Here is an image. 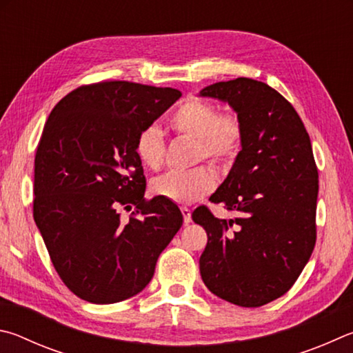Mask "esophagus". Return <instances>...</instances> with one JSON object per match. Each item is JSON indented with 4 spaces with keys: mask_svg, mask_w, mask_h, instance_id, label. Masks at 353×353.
<instances>
[{
    "mask_svg": "<svg viewBox=\"0 0 353 353\" xmlns=\"http://www.w3.org/2000/svg\"><path fill=\"white\" fill-rule=\"evenodd\" d=\"M181 212H183V217H184V223L189 225L190 221H192V215H190V209L189 208H181Z\"/></svg>",
    "mask_w": 353,
    "mask_h": 353,
    "instance_id": "obj_1",
    "label": "esophagus"
}]
</instances>
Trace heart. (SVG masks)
<instances>
[{
	"label": "heart",
	"instance_id": "b5f03b06",
	"mask_svg": "<svg viewBox=\"0 0 353 353\" xmlns=\"http://www.w3.org/2000/svg\"><path fill=\"white\" fill-rule=\"evenodd\" d=\"M169 127L176 134L195 139V161L208 159L219 167L230 165L239 157L245 141V127L234 111H221L201 97H188L169 116ZM136 157L147 169L164 164L165 142L154 125L141 130L134 142ZM217 175L208 165L189 172H169L152 181V192L176 205H190L212 192Z\"/></svg>",
	"mask_w": 353,
	"mask_h": 353
}]
</instances>
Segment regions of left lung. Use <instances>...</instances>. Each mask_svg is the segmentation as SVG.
I'll return each instance as SVG.
<instances>
[{
  "label": "left lung",
  "instance_id": "obj_1",
  "mask_svg": "<svg viewBox=\"0 0 353 353\" xmlns=\"http://www.w3.org/2000/svg\"><path fill=\"white\" fill-rule=\"evenodd\" d=\"M231 105L245 127L243 147L211 196L231 220L208 206L192 219L208 232L200 273L211 292L240 307H261L285 294L316 243L318 167L310 136L281 92L239 77L203 88Z\"/></svg>",
  "mask_w": 353,
  "mask_h": 353
}]
</instances>
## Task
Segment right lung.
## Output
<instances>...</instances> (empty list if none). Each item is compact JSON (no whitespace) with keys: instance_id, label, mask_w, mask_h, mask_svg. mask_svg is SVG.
<instances>
[{"instance_id":"right-lung-1","label":"right lung","mask_w":353,"mask_h":353,"mask_svg":"<svg viewBox=\"0 0 353 353\" xmlns=\"http://www.w3.org/2000/svg\"><path fill=\"white\" fill-rule=\"evenodd\" d=\"M173 88L107 80L55 105L35 153L34 220L55 271L80 299L114 304L153 277L183 225L173 201L147 200L134 142L175 103ZM134 212L127 221L119 208Z\"/></svg>"}]
</instances>
